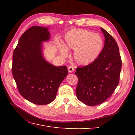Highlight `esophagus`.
<instances>
[{
	"mask_svg": "<svg viewBox=\"0 0 135 135\" xmlns=\"http://www.w3.org/2000/svg\"><path fill=\"white\" fill-rule=\"evenodd\" d=\"M74 68H73V66H69V68H68V71H69V72H70V73H72V72H73L74 71Z\"/></svg>",
	"mask_w": 135,
	"mask_h": 135,
	"instance_id": "1",
	"label": "esophagus"
}]
</instances>
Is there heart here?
Wrapping results in <instances>:
<instances>
[{
	"instance_id": "obj_1",
	"label": "heart",
	"mask_w": 135,
	"mask_h": 135,
	"mask_svg": "<svg viewBox=\"0 0 135 135\" xmlns=\"http://www.w3.org/2000/svg\"><path fill=\"white\" fill-rule=\"evenodd\" d=\"M64 47L60 54L66 56L68 51H74L73 58L77 64L86 66L99 57L104 47V40L97 34L84 29H74L68 32L64 37Z\"/></svg>"
}]
</instances>
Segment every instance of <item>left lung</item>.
<instances>
[{
	"label": "left lung",
	"mask_w": 135,
	"mask_h": 135,
	"mask_svg": "<svg viewBox=\"0 0 135 135\" xmlns=\"http://www.w3.org/2000/svg\"><path fill=\"white\" fill-rule=\"evenodd\" d=\"M105 37L104 47L91 64L76 69L78 78L76 97L83 104L93 107L103 103L112 96L119 81L122 60L117 43L101 27Z\"/></svg>",
	"instance_id": "left-lung-1"
}]
</instances>
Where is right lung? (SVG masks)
<instances>
[{
	"label": "right lung",
	"mask_w": 135,
	"mask_h": 135,
	"mask_svg": "<svg viewBox=\"0 0 135 135\" xmlns=\"http://www.w3.org/2000/svg\"><path fill=\"white\" fill-rule=\"evenodd\" d=\"M50 39L49 27L32 26L20 37L13 54L12 74L18 91L36 105L52 103L68 73L66 66H55L45 59L43 42Z\"/></svg>",
	"instance_id": "add662e5"
}]
</instances>
